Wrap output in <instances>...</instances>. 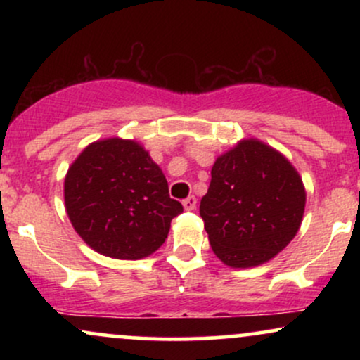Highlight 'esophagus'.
<instances>
[{"instance_id":"1","label":"esophagus","mask_w":360,"mask_h":360,"mask_svg":"<svg viewBox=\"0 0 360 360\" xmlns=\"http://www.w3.org/2000/svg\"><path fill=\"white\" fill-rule=\"evenodd\" d=\"M183 206L186 212H193L194 208H196V198L194 196H188L186 200L183 201Z\"/></svg>"}]
</instances>
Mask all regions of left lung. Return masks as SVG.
<instances>
[{"instance_id":"8db88e82","label":"left lung","mask_w":360,"mask_h":360,"mask_svg":"<svg viewBox=\"0 0 360 360\" xmlns=\"http://www.w3.org/2000/svg\"><path fill=\"white\" fill-rule=\"evenodd\" d=\"M307 193L292 164L255 139L214 160L200 205L210 245L230 267H254L279 254L298 233Z\"/></svg>"}]
</instances>
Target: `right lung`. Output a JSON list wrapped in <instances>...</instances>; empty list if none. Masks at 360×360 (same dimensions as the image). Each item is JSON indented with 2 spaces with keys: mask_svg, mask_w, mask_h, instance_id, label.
Instances as JSON below:
<instances>
[{
  "mask_svg": "<svg viewBox=\"0 0 360 360\" xmlns=\"http://www.w3.org/2000/svg\"><path fill=\"white\" fill-rule=\"evenodd\" d=\"M65 212L74 230L106 257L137 260L166 242L183 205L169 196L167 181L135 140L89 143L64 181Z\"/></svg>",
  "mask_w": 360,
  "mask_h": 360,
  "instance_id": "1",
  "label": "right lung"
}]
</instances>
